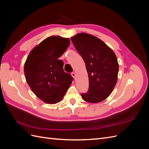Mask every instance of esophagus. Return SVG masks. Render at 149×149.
<instances>
[{
    "instance_id": "1",
    "label": "esophagus",
    "mask_w": 149,
    "mask_h": 149,
    "mask_svg": "<svg viewBox=\"0 0 149 149\" xmlns=\"http://www.w3.org/2000/svg\"><path fill=\"white\" fill-rule=\"evenodd\" d=\"M71 76H73V78H75V77H76V73H74V72H73V73H71Z\"/></svg>"
}]
</instances>
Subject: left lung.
Listing matches in <instances>:
<instances>
[{"mask_svg":"<svg viewBox=\"0 0 149 149\" xmlns=\"http://www.w3.org/2000/svg\"><path fill=\"white\" fill-rule=\"evenodd\" d=\"M85 63L89 78V90L81 94L83 100L91 103L104 101L118 81L119 63L112 49L101 40L86 33L71 38Z\"/></svg>","mask_w":149,"mask_h":149,"instance_id":"8db88e82","label":"left lung"}]
</instances>
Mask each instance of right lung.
Instances as JSON below:
<instances>
[{"instance_id": "right-lung-1", "label": "right lung", "mask_w": 149, "mask_h": 149, "mask_svg": "<svg viewBox=\"0 0 149 149\" xmlns=\"http://www.w3.org/2000/svg\"><path fill=\"white\" fill-rule=\"evenodd\" d=\"M70 39L50 36L30 52L24 65L26 81L31 91L48 104L60 102L73 80L58 60L70 45Z\"/></svg>"}]
</instances>
